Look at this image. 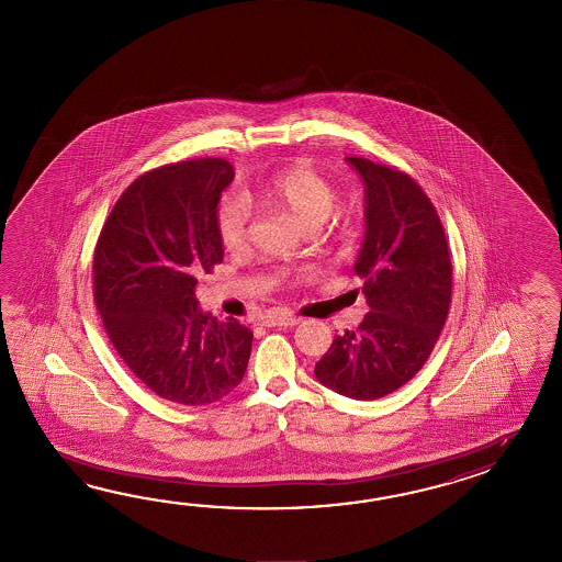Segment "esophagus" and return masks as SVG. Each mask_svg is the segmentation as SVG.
<instances>
[{
    "mask_svg": "<svg viewBox=\"0 0 562 562\" xmlns=\"http://www.w3.org/2000/svg\"><path fill=\"white\" fill-rule=\"evenodd\" d=\"M297 323H301V317L291 313H273L263 319L265 327H293Z\"/></svg>",
    "mask_w": 562,
    "mask_h": 562,
    "instance_id": "esophagus-1",
    "label": "esophagus"
}]
</instances>
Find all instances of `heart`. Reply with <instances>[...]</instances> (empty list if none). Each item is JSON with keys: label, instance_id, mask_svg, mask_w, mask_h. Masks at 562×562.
Returning <instances> with one entry per match:
<instances>
[{"label": "heart", "instance_id": "heart-1", "mask_svg": "<svg viewBox=\"0 0 562 562\" xmlns=\"http://www.w3.org/2000/svg\"><path fill=\"white\" fill-rule=\"evenodd\" d=\"M335 199L334 184L307 162L277 168L249 192L251 203L291 216L303 228L317 227L323 221L339 223L346 211L335 204ZM215 223L223 247L239 251L249 235L251 204L240 194H228L216 206Z\"/></svg>", "mask_w": 562, "mask_h": 562}]
</instances>
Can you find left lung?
<instances>
[{
  "mask_svg": "<svg viewBox=\"0 0 562 562\" xmlns=\"http://www.w3.org/2000/svg\"><path fill=\"white\" fill-rule=\"evenodd\" d=\"M366 182V239L353 271L370 313L337 335L315 378L337 394L378 400L430 358L452 301V259L442 221L406 172L349 156Z\"/></svg>",
  "mask_w": 562,
  "mask_h": 562,
  "instance_id": "8db88e82",
  "label": "left lung"
}]
</instances>
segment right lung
I'll return each instance as SVG.
<instances>
[{
    "instance_id": "1",
    "label": "right lung",
    "mask_w": 562,
    "mask_h": 562,
    "mask_svg": "<svg viewBox=\"0 0 562 562\" xmlns=\"http://www.w3.org/2000/svg\"><path fill=\"white\" fill-rule=\"evenodd\" d=\"M233 177L223 158L153 168L120 194L95 243V310L110 344L150 392L182 406L233 392L251 356V329L203 313L194 293L223 261L215 213Z\"/></svg>"
}]
</instances>
